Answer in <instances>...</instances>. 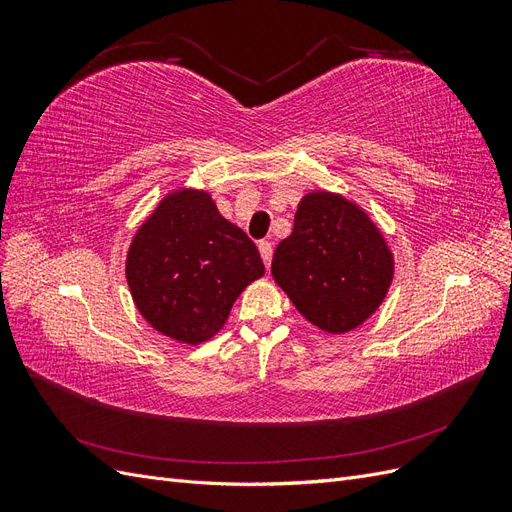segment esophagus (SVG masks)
<instances>
[{
	"label": "esophagus",
	"mask_w": 512,
	"mask_h": 512,
	"mask_svg": "<svg viewBox=\"0 0 512 512\" xmlns=\"http://www.w3.org/2000/svg\"><path fill=\"white\" fill-rule=\"evenodd\" d=\"M258 250H260V256H262V262H265L267 267H271V258H273V245H271V241H260L258 243Z\"/></svg>",
	"instance_id": "34e87169"
}]
</instances>
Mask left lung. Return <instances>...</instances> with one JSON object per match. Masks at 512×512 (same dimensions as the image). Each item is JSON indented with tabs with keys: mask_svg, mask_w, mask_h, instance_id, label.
Listing matches in <instances>:
<instances>
[{
	"mask_svg": "<svg viewBox=\"0 0 512 512\" xmlns=\"http://www.w3.org/2000/svg\"><path fill=\"white\" fill-rule=\"evenodd\" d=\"M273 280L322 331L346 333L376 312L393 280L380 230L346 198L303 196L290 237L275 247Z\"/></svg>",
	"mask_w": 512,
	"mask_h": 512,
	"instance_id": "1",
	"label": "left lung"
}]
</instances>
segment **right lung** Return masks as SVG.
Masks as SVG:
<instances>
[{
    "instance_id": "obj_1",
    "label": "right lung",
    "mask_w": 512,
    "mask_h": 512,
    "mask_svg": "<svg viewBox=\"0 0 512 512\" xmlns=\"http://www.w3.org/2000/svg\"><path fill=\"white\" fill-rule=\"evenodd\" d=\"M265 273L258 247L207 192L166 196L126 260L134 303L153 329L185 344L218 333L243 288Z\"/></svg>"
}]
</instances>
